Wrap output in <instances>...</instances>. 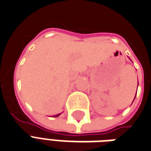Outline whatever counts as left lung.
<instances>
[{
  "mask_svg": "<svg viewBox=\"0 0 151 151\" xmlns=\"http://www.w3.org/2000/svg\"><path fill=\"white\" fill-rule=\"evenodd\" d=\"M135 96H136V95H135Z\"/></svg>",
  "mask_w": 151,
  "mask_h": 151,
  "instance_id": "left-lung-1",
  "label": "left lung"
}]
</instances>
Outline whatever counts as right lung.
I'll return each mask as SVG.
<instances>
[{
  "label": "right lung",
  "mask_w": 151,
  "mask_h": 151,
  "mask_svg": "<svg viewBox=\"0 0 151 151\" xmlns=\"http://www.w3.org/2000/svg\"><path fill=\"white\" fill-rule=\"evenodd\" d=\"M60 114H57V115H55V116H59Z\"/></svg>",
  "instance_id": "obj_1"
}]
</instances>
